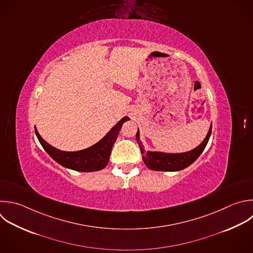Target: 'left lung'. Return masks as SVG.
<instances>
[{
  "mask_svg": "<svg viewBox=\"0 0 253 253\" xmlns=\"http://www.w3.org/2000/svg\"><path fill=\"white\" fill-rule=\"evenodd\" d=\"M211 133V125L210 126L207 136L202 141V143L198 145L196 148L183 153H165V152H158V151H146L139 139L138 129H137L135 138L142 154V160L149 169L154 171L173 172V171L183 170L186 167L190 166L195 160H197V158L201 155V153L204 151L205 147L207 146Z\"/></svg>",
  "mask_w": 253,
  "mask_h": 253,
  "instance_id": "8db88e82",
  "label": "left lung"
}]
</instances>
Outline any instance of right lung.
Returning a JSON list of instances; mask_svg holds the SVG:
<instances>
[{
    "label": "right lung",
    "instance_id": "right-lung-1",
    "mask_svg": "<svg viewBox=\"0 0 253 253\" xmlns=\"http://www.w3.org/2000/svg\"><path fill=\"white\" fill-rule=\"evenodd\" d=\"M127 117L123 118L111 130L96 144L79 151H62L50 144H48L39 133L37 127H35L36 134L44 148V150L63 167L80 171V172H93L99 171L105 168L109 162L113 145L119 135V132L125 122L129 121Z\"/></svg>",
    "mask_w": 253,
    "mask_h": 253
}]
</instances>
